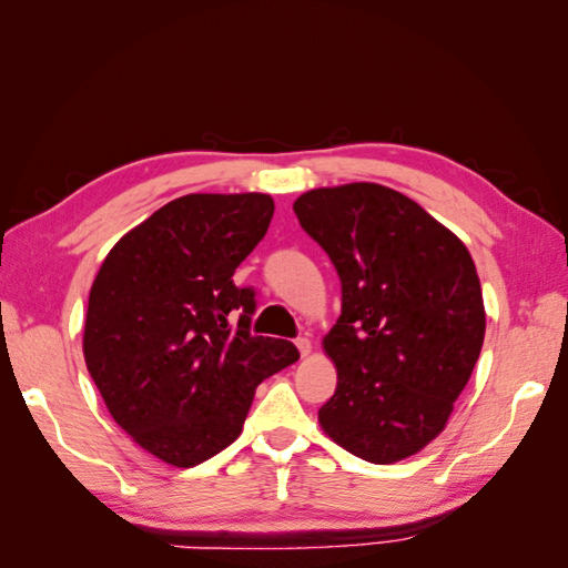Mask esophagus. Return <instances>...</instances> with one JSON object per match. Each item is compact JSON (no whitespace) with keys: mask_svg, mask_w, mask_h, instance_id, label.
<instances>
[{"mask_svg":"<svg viewBox=\"0 0 568 568\" xmlns=\"http://www.w3.org/2000/svg\"><path fill=\"white\" fill-rule=\"evenodd\" d=\"M295 346H297V352L303 354V356H310V352H312V342L307 339V336H297L295 339Z\"/></svg>","mask_w":568,"mask_h":568,"instance_id":"1","label":"esophagus"}]
</instances>
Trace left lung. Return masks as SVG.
Masks as SVG:
<instances>
[{"label":"left lung","instance_id":"1","mask_svg":"<svg viewBox=\"0 0 568 568\" xmlns=\"http://www.w3.org/2000/svg\"><path fill=\"white\" fill-rule=\"evenodd\" d=\"M293 210L342 281V315L322 342L336 390L320 425L364 462H403L446 427L484 346L474 258L385 185L317 187Z\"/></svg>","mask_w":568,"mask_h":568}]
</instances>
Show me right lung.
Here are the masks:
<instances>
[{"mask_svg":"<svg viewBox=\"0 0 568 568\" xmlns=\"http://www.w3.org/2000/svg\"><path fill=\"white\" fill-rule=\"evenodd\" d=\"M273 210L261 192L178 197L119 239L94 277L84 364L116 425L165 464L226 449L258 383L300 358L248 332L256 300L232 281Z\"/></svg>","mask_w":568,"mask_h":568,"instance_id":"right-lung-1","label":"right lung"}]
</instances>
